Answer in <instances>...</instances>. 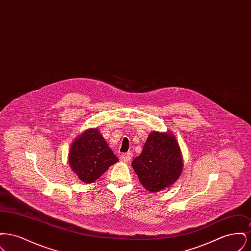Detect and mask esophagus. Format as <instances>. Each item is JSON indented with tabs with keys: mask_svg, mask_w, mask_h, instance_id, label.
Listing matches in <instances>:
<instances>
[{
	"mask_svg": "<svg viewBox=\"0 0 251 251\" xmlns=\"http://www.w3.org/2000/svg\"><path fill=\"white\" fill-rule=\"evenodd\" d=\"M131 157H132V153H131V151H129L127 153H123V154L120 155V161L121 162H125V163L129 162L131 160Z\"/></svg>",
	"mask_w": 251,
	"mask_h": 251,
	"instance_id": "1",
	"label": "esophagus"
}]
</instances>
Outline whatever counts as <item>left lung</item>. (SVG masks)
<instances>
[{"label": "left lung", "mask_w": 251, "mask_h": 251, "mask_svg": "<svg viewBox=\"0 0 251 251\" xmlns=\"http://www.w3.org/2000/svg\"><path fill=\"white\" fill-rule=\"evenodd\" d=\"M131 166L148 191H160L174 183L180 175L182 160L179 146L171 133L152 131L142 153L133 159Z\"/></svg>", "instance_id": "8db88e82"}]
</instances>
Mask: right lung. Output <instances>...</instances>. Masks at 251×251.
I'll return each instance as SVG.
<instances>
[{"label": "right lung", "mask_w": 251, "mask_h": 251, "mask_svg": "<svg viewBox=\"0 0 251 251\" xmlns=\"http://www.w3.org/2000/svg\"><path fill=\"white\" fill-rule=\"evenodd\" d=\"M70 165L85 183L99 179L119 159L110 150L98 129H90L78 137L71 148Z\"/></svg>", "instance_id": "add662e5"}]
</instances>
